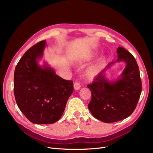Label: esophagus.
Instances as JSON below:
<instances>
[{"label": "esophagus", "mask_w": 153, "mask_h": 153, "mask_svg": "<svg viewBox=\"0 0 153 153\" xmlns=\"http://www.w3.org/2000/svg\"><path fill=\"white\" fill-rule=\"evenodd\" d=\"M81 88V84L80 82H78V81H76L74 84V88L75 90H78L79 89Z\"/></svg>", "instance_id": "1"}]
</instances>
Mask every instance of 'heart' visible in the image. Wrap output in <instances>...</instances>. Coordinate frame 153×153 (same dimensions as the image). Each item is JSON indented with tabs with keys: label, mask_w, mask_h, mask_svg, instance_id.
I'll return each instance as SVG.
<instances>
[{
	"label": "heart",
	"mask_w": 153,
	"mask_h": 153,
	"mask_svg": "<svg viewBox=\"0 0 153 153\" xmlns=\"http://www.w3.org/2000/svg\"><path fill=\"white\" fill-rule=\"evenodd\" d=\"M105 60H102L97 65L89 67L86 72V77L88 79H93L97 76L103 67Z\"/></svg>",
	"instance_id": "obj_1"
}]
</instances>
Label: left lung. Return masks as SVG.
I'll use <instances>...</instances> for the list:
<instances>
[{
	"label": "left lung",
	"instance_id": "1",
	"mask_svg": "<svg viewBox=\"0 0 153 153\" xmlns=\"http://www.w3.org/2000/svg\"><path fill=\"white\" fill-rule=\"evenodd\" d=\"M118 59L112 62L94 79L88 88L91 91L88 108L93 116L105 123L122 120L136 108L142 90L139 67L134 56L123 47H118ZM125 61L126 68L115 82H108L105 72L115 62Z\"/></svg>",
	"mask_w": 153,
	"mask_h": 153
}]
</instances>
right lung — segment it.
<instances>
[{"mask_svg": "<svg viewBox=\"0 0 153 153\" xmlns=\"http://www.w3.org/2000/svg\"><path fill=\"white\" fill-rule=\"evenodd\" d=\"M46 45L41 41L28 49L17 64L14 93L19 108L31 122L53 123L61 118L74 91L72 81L55 74L47 65L38 64Z\"/></svg>", "mask_w": 153, "mask_h": 153, "instance_id": "add662e5", "label": "right lung"}]
</instances>
